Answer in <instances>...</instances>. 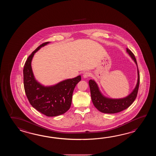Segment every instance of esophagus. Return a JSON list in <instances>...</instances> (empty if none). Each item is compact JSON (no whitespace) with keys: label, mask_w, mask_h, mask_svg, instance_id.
<instances>
[{"label":"esophagus","mask_w":156,"mask_h":156,"mask_svg":"<svg viewBox=\"0 0 156 156\" xmlns=\"http://www.w3.org/2000/svg\"><path fill=\"white\" fill-rule=\"evenodd\" d=\"M91 73H89V72H85V73H83V77H84V78H87V77H89L91 76Z\"/></svg>","instance_id":"34e87169"}]
</instances>
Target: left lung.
Instances as JSON below:
<instances>
[{"mask_svg": "<svg viewBox=\"0 0 156 156\" xmlns=\"http://www.w3.org/2000/svg\"><path fill=\"white\" fill-rule=\"evenodd\" d=\"M126 52L135 62L137 66L138 72V80L136 87L129 95L122 99H110L106 98L100 92L99 87L94 80H90L89 81L91 97L93 104L97 109L102 113L114 114L120 112L128 108L133 103L136 98L140 80L139 70L136 60L134 54L128 48H126Z\"/></svg>", "mask_w": 156, "mask_h": 156, "instance_id": "left-lung-1", "label": "left lung"}]
</instances>
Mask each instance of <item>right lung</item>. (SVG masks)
Masks as SVG:
<instances>
[{
    "label": "right lung",
    "instance_id": "obj_1",
    "mask_svg": "<svg viewBox=\"0 0 156 156\" xmlns=\"http://www.w3.org/2000/svg\"><path fill=\"white\" fill-rule=\"evenodd\" d=\"M49 43L41 44L28 57L24 66V87L27 97L34 108L46 116H56L70 109L73 90L81 77L79 75L50 86H43L35 79L31 66L33 56L42 47Z\"/></svg>",
    "mask_w": 156,
    "mask_h": 156
}]
</instances>
